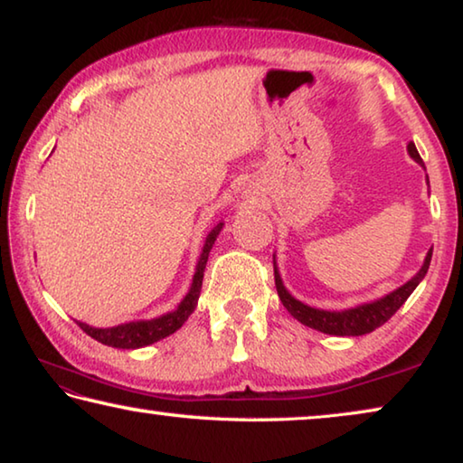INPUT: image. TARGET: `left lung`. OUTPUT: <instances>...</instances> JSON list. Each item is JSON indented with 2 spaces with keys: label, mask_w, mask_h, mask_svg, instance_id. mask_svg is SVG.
<instances>
[{
  "label": "left lung",
  "mask_w": 463,
  "mask_h": 463,
  "mask_svg": "<svg viewBox=\"0 0 463 463\" xmlns=\"http://www.w3.org/2000/svg\"><path fill=\"white\" fill-rule=\"evenodd\" d=\"M409 155L422 165V159H420V155L417 151V146H414V143H409ZM430 257H433V249L427 253L425 263H422V268L417 276H414L411 281H406L404 286L394 289L392 294L383 296V298H380V300H375L372 304H362V307L341 310V312L310 308V307H307V304H302L300 300H296V298L284 288V284H281V278L276 269V263H273V276H276V288H278V296H279L281 304H284L289 315H292L296 320H300L302 325L317 328V331L326 333V335L359 336V335H367V333L375 331V328L382 326L383 323H388V320L396 315V310L401 308L406 300H409V296L414 292V288H417L420 284V279L427 276Z\"/></svg>",
  "instance_id": "left-lung-1"
}]
</instances>
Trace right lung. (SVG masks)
Here are the masks:
<instances>
[{"mask_svg": "<svg viewBox=\"0 0 463 463\" xmlns=\"http://www.w3.org/2000/svg\"><path fill=\"white\" fill-rule=\"evenodd\" d=\"M222 229V222L214 226L213 232L206 237V245L202 249L198 268H195L194 273V281L187 296L182 300V304L169 315H163L159 318L153 320H137V323H127V325H118L112 328H93L85 323L77 325L81 326L83 333H88L91 339L99 341L101 345H108V347H116V349H138V347H146V345L156 343L161 339H165L171 333H175L177 328H182V325L187 320V317L192 315L195 304H198L200 298V289H202V279H203V269H206V261L210 255V249H213L214 241L218 237V232Z\"/></svg>", "mask_w": 463, "mask_h": 463, "instance_id": "add662e5", "label": "right lung"}]
</instances>
